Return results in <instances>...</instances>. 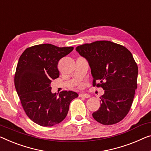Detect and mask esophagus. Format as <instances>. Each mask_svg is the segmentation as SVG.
Wrapping results in <instances>:
<instances>
[{
	"mask_svg": "<svg viewBox=\"0 0 151 151\" xmlns=\"http://www.w3.org/2000/svg\"><path fill=\"white\" fill-rule=\"evenodd\" d=\"M79 97L84 98H88L90 97V96L88 95V94H86V93H80Z\"/></svg>",
	"mask_w": 151,
	"mask_h": 151,
	"instance_id": "obj_1",
	"label": "esophagus"
}]
</instances>
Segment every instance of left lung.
Returning a JSON list of instances; mask_svg holds the SVG:
<instances>
[{
  "label": "left lung",
  "mask_w": 151,
  "mask_h": 151,
  "mask_svg": "<svg viewBox=\"0 0 151 151\" xmlns=\"http://www.w3.org/2000/svg\"><path fill=\"white\" fill-rule=\"evenodd\" d=\"M76 50L89 63L93 86L104 90L93 119L103 125L119 123L129 112L137 89L138 68L132 53L109 40L83 44Z\"/></svg>",
  "instance_id": "left-lung-1"
}]
</instances>
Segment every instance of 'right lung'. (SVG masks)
<instances>
[{"label":"right lung","mask_w":151,"mask_h":151,"mask_svg":"<svg viewBox=\"0 0 151 151\" xmlns=\"http://www.w3.org/2000/svg\"><path fill=\"white\" fill-rule=\"evenodd\" d=\"M73 49L41 44L28 47L20 56L14 78L15 89L27 116L40 126L62 122L71 101L78 96L72 91H62L59 96L51 91V81L60 75L58 62Z\"/></svg>","instance_id":"obj_1"}]
</instances>
